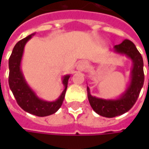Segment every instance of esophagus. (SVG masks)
Masks as SVG:
<instances>
[{"mask_svg": "<svg viewBox=\"0 0 149 149\" xmlns=\"http://www.w3.org/2000/svg\"><path fill=\"white\" fill-rule=\"evenodd\" d=\"M88 66V63L84 60H82V61H79L77 64V66H76V69H77L79 71H83Z\"/></svg>", "mask_w": 149, "mask_h": 149, "instance_id": "34e87169", "label": "esophagus"}]
</instances>
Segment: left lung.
<instances>
[{
	"mask_svg": "<svg viewBox=\"0 0 149 149\" xmlns=\"http://www.w3.org/2000/svg\"><path fill=\"white\" fill-rule=\"evenodd\" d=\"M113 53L125 55L132 61L130 80L123 93L116 99H103L90 94L87 87V94L90 106L95 113L105 118H113L128 112L134 106L143 86V60L134 44L125 39L111 49ZM149 69V68H148Z\"/></svg>",
	"mask_w": 149,
	"mask_h": 149,
	"instance_id": "8db88e82",
	"label": "left lung"
}]
</instances>
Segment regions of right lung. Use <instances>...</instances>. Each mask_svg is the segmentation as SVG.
<instances>
[{
    "mask_svg": "<svg viewBox=\"0 0 149 149\" xmlns=\"http://www.w3.org/2000/svg\"><path fill=\"white\" fill-rule=\"evenodd\" d=\"M35 34L36 33H33L22 39L15 45L9 59V86L17 104L23 110L39 117H45L56 113L61 107L70 74H65L62 77V84L65 88L57 100L47 101L40 99L36 95L28 84L21 70V60L25 46Z\"/></svg>",
    "mask_w": 149,
    "mask_h": 149,
    "instance_id": "1",
    "label": "right lung"
}]
</instances>
